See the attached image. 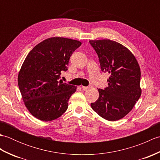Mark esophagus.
Segmentation results:
<instances>
[{"label":"esophagus","instance_id":"34e87169","mask_svg":"<svg viewBox=\"0 0 160 160\" xmlns=\"http://www.w3.org/2000/svg\"><path fill=\"white\" fill-rule=\"evenodd\" d=\"M90 88V87H84V86H82V89H83V90H84V91H86V90H87V89H89Z\"/></svg>","mask_w":160,"mask_h":160}]
</instances>
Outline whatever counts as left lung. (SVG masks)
<instances>
[{
    "instance_id": "8db88e82",
    "label": "left lung",
    "mask_w": 160,
    "mask_h": 160,
    "mask_svg": "<svg viewBox=\"0 0 160 160\" xmlns=\"http://www.w3.org/2000/svg\"><path fill=\"white\" fill-rule=\"evenodd\" d=\"M89 42L99 58L101 70L110 74L108 87L98 89L99 98L91 107L105 120H120L141 96L140 66L133 54L120 43L108 39Z\"/></svg>"
}]
</instances>
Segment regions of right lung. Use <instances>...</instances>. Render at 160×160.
<instances>
[{"label":"right lung","mask_w":160,"mask_h":160,"mask_svg":"<svg viewBox=\"0 0 160 160\" xmlns=\"http://www.w3.org/2000/svg\"><path fill=\"white\" fill-rule=\"evenodd\" d=\"M81 44L76 40L53 37L38 44L27 56L18 73V87L25 107L38 120H56L67 111L77 87L59 79Z\"/></svg>","instance_id":"1"}]
</instances>
